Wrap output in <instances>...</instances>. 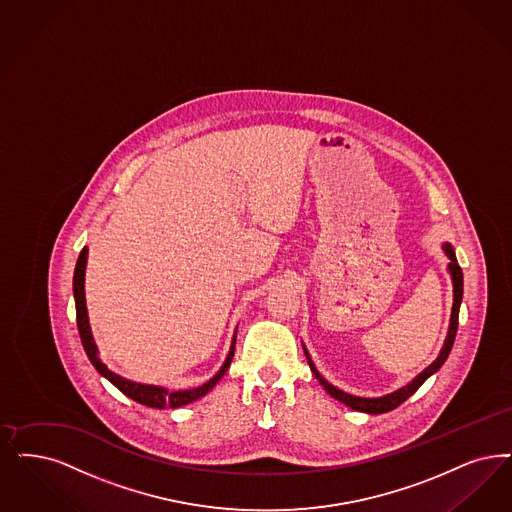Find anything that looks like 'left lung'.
I'll return each instance as SVG.
<instances>
[{
	"mask_svg": "<svg viewBox=\"0 0 512 512\" xmlns=\"http://www.w3.org/2000/svg\"><path fill=\"white\" fill-rule=\"evenodd\" d=\"M444 253L448 255L450 263H448V270L451 274V282H453V307H451V318H450V329H448V337L444 341V347L440 350L438 358L430 364L429 368L423 369L411 383H408L406 387L402 389L394 390L387 396H381V398H360V396H352L347 394L343 390L329 385L328 381L318 373V369L314 368L310 356H308L307 348H305V356H307L308 366L312 369L314 377L320 381V385L324 389L328 390L329 396H333L335 400L343 402L348 408L356 409V411H364V413H387L390 409L398 408L402 402H406L409 396L419 389L427 379H429L432 373H436L438 369L442 368V364L446 362V358L450 356L451 347H453V341H455V335H457V326H459V307H461V299H463V270L457 263V257H455V251L450 244H444Z\"/></svg>",
	"mask_w": 512,
	"mask_h": 512,
	"instance_id": "8db88e82",
	"label": "left lung"
}]
</instances>
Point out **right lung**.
Segmentation results:
<instances>
[{
  "label": "right lung",
  "instance_id": "obj_1",
  "mask_svg": "<svg viewBox=\"0 0 512 512\" xmlns=\"http://www.w3.org/2000/svg\"><path fill=\"white\" fill-rule=\"evenodd\" d=\"M85 265H87V247H83L78 263H76V270H74V299H76V322H78V331H80V339H82L83 350L87 354V358L91 360V364L95 369L106 377L116 389L122 390L125 396H129L131 400L148 406V408H181L186 406L198 398L205 396L209 390L213 389L219 379L226 373V369L230 368V362L234 358V348H236V335L232 339V347L226 356L223 368L215 373V377H211L207 383L198 389L190 390H171L164 389V387H154V385H141V383H133L129 379H123L118 373L110 371L104 366L99 358V350L93 341L91 335V328H89V318H87V307H85V291H83V276H85Z\"/></svg>",
  "mask_w": 512,
  "mask_h": 512
}]
</instances>
